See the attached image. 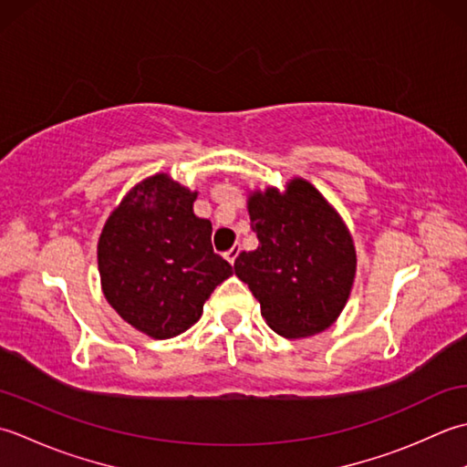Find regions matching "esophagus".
<instances>
[{
	"label": "esophagus",
	"mask_w": 467,
	"mask_h": 467,
	"mask_svg": "<svg viewBox=\"0 0 467 467\" xmlns=\"http://www.w3.org/2000/svg\"><path fill=\"white\" fill-rule=\"evenodd\" d=\"M237 254H240V245H234V247H230V250L225 252V260L230 262V264H234V262H235V258H237Z\"/></svg>",
	"instance_id": "obj_1"
}]
</instances>
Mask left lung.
I'll list each match as a JSON object with an SVG mask.
<instances>
[{
  "instance_id": "obj_1",
  "label": "left lung",
  "mask_w": 467,
  "mask_h": 467,
  "mask_svg": "<svg viewBox=\"0 0 467 467\" xmlns=\"http://www.w3.org/2000/svg\"><path fill=\"white\" fill-rule=\"evenodd\" d=\"M258 247L234 270L260 302L268 327L286 338L312 337L337 320L353 288L357 254L345 222L308 181L247 202Z\"/></svg>"
}]
</instances>
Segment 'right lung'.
<instances>
[{
	"label": "right lung",
	"instance_id": "obj_1",
	"mask_svg": "<svg viewBox=\"0 0 467 467\" xmlns=\"http://www.w3.org/2000/svg\"><path fill=\"white\" fill-rule=\"evenodd\" d=\"M197 193L149 177L110 213L99 240L102 292L129 325L153 338L193 327L215 286L234 274L212 245V222L193 213Z\"/></svg>",
	"mask_w": 467,
	"mask_h": 467
}]
</instances>
